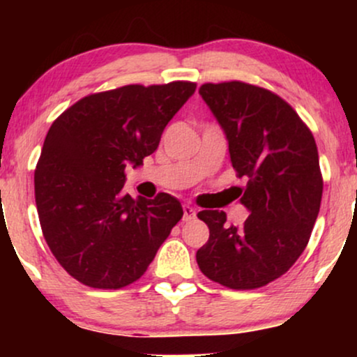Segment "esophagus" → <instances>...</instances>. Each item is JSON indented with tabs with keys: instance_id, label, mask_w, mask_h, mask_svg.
<instances>
[{
	"instance_id": "esophagus-1",
	"label": "esophagus",
	"mask_w": 357,
	"mask_h": 357,
	"mask_svg": "<svg viewBox=\"0 0 357 357\" xmlns=\"http://www.w3.org/2000/svg\"><path fill=\"white\" fill-rule=\"evenodd\" d=\"M196 218V210L192 206H190V204H184L183 206V220L184 221H191Z\"/></svg>"
}]
</instances>
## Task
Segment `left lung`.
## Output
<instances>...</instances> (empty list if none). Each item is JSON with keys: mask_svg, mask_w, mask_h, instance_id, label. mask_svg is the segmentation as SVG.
<instances>
[{"mask_svg": "<svg viewBox=\"0 0 357 357\" xmlns=\"http://www.w3.org/2000/svg\"><path fill=\"white\" fill-rule=\"evenodd\" d=\"M199 96L227 136L231 166L247 178L240 203L250 216L235 227L225 211H199L210 238L196 261L213 282L258 289L284 275L310 238L322 199L317 146L296 110L267 89L235 80L204 84Z\"/></svg>", "mask_w": 357, "mask_h": 357, "instance_id": "left-lung-1", "label": "left lung"}]
</instances>
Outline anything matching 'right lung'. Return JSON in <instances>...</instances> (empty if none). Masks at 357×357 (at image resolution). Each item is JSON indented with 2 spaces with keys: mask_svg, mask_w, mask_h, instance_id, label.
Returning <instances> with one entry per match:
<instances>
[{
  "mask_svg": "<svg viewBox=\"0 0 357 357\" xmlns=\"http://www.w3.org/2000/svg\"><path fill=\"white\" fill-rule=\"evenodd\" d=\"M192 82L126 85L65 110L45 137L35 202L45 240L73 278L122 289L144 275L183 216L174 196L126 195V167L142 166L162 130L195 93Z\"/></svg>",
  "mask_w": 357,
  "mask_h": 357,
  "instance_id": "right-lung-1",
  "label": "right lung"
}]
</instances>
